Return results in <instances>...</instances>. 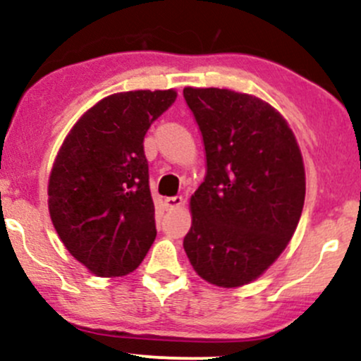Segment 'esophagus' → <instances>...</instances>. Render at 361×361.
<instances>
[{
    "mask_svg": "<svg viewBox=\"0 0 361 361\" xmlns=\"http://www.w3.org/2000/svg\"><path fill=\"white\" fill-rule=\"evenodd\" d=\"M182 202H184V197L182 196H172V197H167V200H165V206H167L169 209H173V208H179V206H182Z\"/></svg>",
    "mask_w": 361,
    "mask_h": 361,
    "instance_id": "obj_1",
    "label": "esophagus"
}]
</instances>
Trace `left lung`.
I'll list each match as a JSON object with an SVG mask.
<instances>
[{
  "instance_id": "1",
  "label": "left lung",
  "mask_w": 361,
  "mask_h": 361,
  "mask_svg": "<svg viewBox=\"0 0 361 361\" xmlns=\"http://www.w3.org/2000/svg\"><path fill=\"white\" fill-rule=\"evenodd\" d=\"M184 99L206 152L184 250L208 283L247 285L276 261L300 220V148L286 121L257 97L189 87Z\"/></svg>"
}]
</instances>
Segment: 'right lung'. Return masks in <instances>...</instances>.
I'll list each match as a JSON object with an SVG mask.
<instances>
[{"instance_id": "obj_1", "label": "right lung", "mask_w": 361, "mask_h": 361, "mask_svg": "<svg viewBox=\"0 0 361 361\" xmlns=\"http://www.w3.org/2000/svg\"><path fill=\"white\" fill-rule=\"evenodd\" d=\"M173 90L100 100L73 126L49 177V213L75 259L102 278L141 264L157 237L143 140L176 102Z\"/></svg>"}]
</instances>
